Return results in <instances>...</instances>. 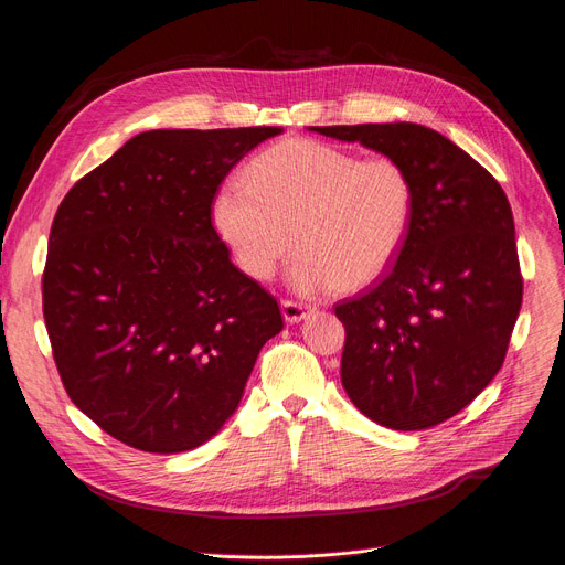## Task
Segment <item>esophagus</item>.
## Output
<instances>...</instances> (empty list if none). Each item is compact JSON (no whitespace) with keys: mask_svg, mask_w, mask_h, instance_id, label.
<instances>
[{"mask_svg":"<svg viewBox=\"0 0 565 565\" xmlns=\"http://www.w3.org/2000/svg\"><path fill=\"white\" fill-rule=\"evenodd\" d=\"M280 308H282V317L287 323H298L315 312V308L303 306V303H294V301H282Z\"/></svg>","mask_w":565,"mask_h":565,"instance_id":"esophagus-1","label":"esophagus"}]
</instances>
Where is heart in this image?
<instances>
[{
  "instance_id": "b5f03b06",
  "label": "heart",
  "mask_w": 565,
  "mask_h": 565,
  "mask_svg": "<svg viewBox=\"0 0 565 565\" xmlns=\"http://www.w3.org/2000/svg\"><path fill=\"white\" fill-rule=\"evenodd\" d=\"M413 210V182L396 159L285 139L253 159L246 180L218 186L212 223L237 267L259 282L301 246L289 285L319 296L379 280L406 246Z\"/></svg>"
}]
</instances>
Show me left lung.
Wrapping results in <instances>:
<instances>
[{"mask_svg":"<svg viewBox=\"0 0 565 565\" xmlns=\"http://www.w3.org/2000/svg\"><path fill=\"white\" fill-rule=\"evenodd\" d=\"M399 161L415 191L404 250L385 278L335 306L342 385L394 430L436 426L500 372L522 306L509 198L479 161L417 122L310 127Z\"/></svg>","mask_w":565,"mask_h":565,"instance_id":"8db88e82","label":"left lung"}]
</instances>
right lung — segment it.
Returning <instances> with one entry per match:
<instances>
[{
    "mask_svg": "<svg viewBox=\"0 0 565 565\" xmlns=\"http://www.w3.org/2000/svg\"><path fill=\"white\" fill-rule=\"evenodd\" d=\"M282 127L152 129L63 198L43 315L73 404L116 440L180 454L237 411L276 298L230 262L214 193Z\"/></svg>",
    "mask_w": 565,
    "mask_h": 565,
    "instance_id": "right-lung-1",
    "label": "right lung"
}]
</instances>
